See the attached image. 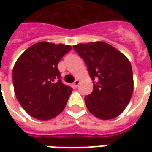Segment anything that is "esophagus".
<instances>
[{
	"label": "esophagus",
	"mask_w": 152,
	"mask_h": 152,
	"mask_svg": "<svg viewBox=\"0 0 152 152\" xmlns=\"http://www.w3.org/2000/svg\"><path fill=\"white\" fill-rule=\"evenodd\" d=\"M79 84H80L79 80H76L74 81V83H73V86H74V88H77L78 86H79Z\"/></svg>",
	"instance_id": "34e87169"
}]
</instances>
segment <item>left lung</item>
<instances>
[{
	"label": "left lung",
	"mask_w": 152,
	"mask_h": 152,
	"mask_svg": "<svg viewBox=\"0 0 152 152\" xmlns=\"http://www.w3.org/2000/svg\"><path fill=\"white\" fill-rule=\"evenodd\" d=\"M73 48L85 61L94 84L93 92L85 98L89 112L102 120L121 115L134 90L130 62L115 48L102 41L79 44Z\"/></svg>",
	"instance_id": "left-lung-1"
}]
</instances>
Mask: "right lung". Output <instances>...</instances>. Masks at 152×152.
<instances>
[{
  "mask_svg": "<svg viewBox=\"0 0 152 152\" xmlns=\"http://www.w3.org/2000/svg\"><path fill=\"white\" fill-rule=\"evenodd\" d=\"M72 46L39 42L18 58L13 69L16 98L32 117L47 121L63 112L72 89L60 80L58 63Z\"/></svg>",
  "mask_w": 152,
  "mask_h": 152,
  "instance_id": "1",
  "label": "right lung"
}]
</instances>
